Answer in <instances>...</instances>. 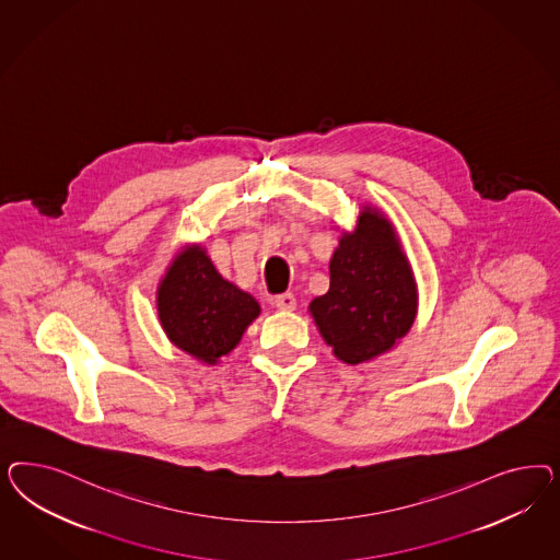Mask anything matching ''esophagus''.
<instances>
[{
  "instance_id": "obj_1",
  "label": "esophagus",
  "mask_w": 560,
  "mask_h": 560,
  "mask_svg": "<svg viewBox=\"0 0 560 560\" xmlns=\"http://www.w3.org/2000/svg\"><path fill=\"white\" fill-rule=\"evenodd\" d=\"M272 304L277 305L279 310H288V312H291V310H295L298 302H295V295H293V293H281V295L272 298Z\"/></svg>"
}]
</instances>
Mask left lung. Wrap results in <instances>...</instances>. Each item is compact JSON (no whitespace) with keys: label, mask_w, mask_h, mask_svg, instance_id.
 I'll list each match as a JSON object with an SVG mask.
<instances>
[{"label":"left lung","mask_w":560,"mask_h":560,"mask_svg":"<svg viewBox=\"0 0 560 560\" xmlns=\"http://www.w3.org/2000/svg\"><path fill=\"white\" fill-rule=\"evenodd\" d=\"M310 314L340 361L357 365L390 351L417 316V283L390 221L365 205L330 258V288Z\"/></svg>","instance_id":"8db88e82"}]
</instances>
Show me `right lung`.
<instances>
[{
    "mask_svg": "<svg viewBox=\"0 0 560 560\" xmlns=\"http://www.w3.org/2000/svg\"><path fill=\"white\" fill-rule=\"evenodd\" d=\"M258 314L255 298L225 281L201 244L178 253L158 288V318L170 342L207 365L234 351Z\"/></svg>",
    "mask_w": 560,
    "mask_h": 560,
    "instance_id": "1",
    "label": "right lung"
}]
</instances>
